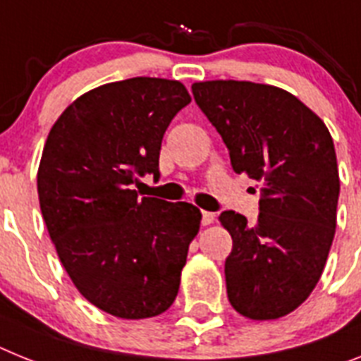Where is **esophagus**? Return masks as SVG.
<instances>
[{
  "mask_svg": "<svg viewBox=\"0 0 361 361\" xmlns=\"http://www.w3.org/2000/svg\"><path fill=\"white\" fill-rule=\"evenodd\" d=\"M214 222V213L211 211H202V224L204 226H211Z\"/></svg>",
  "mask_w": 361,
  "mask_h": 361,
  "instance_id": "obj_1",
  "label": "esophagus"
}]
</instances>
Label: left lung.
Returning a JSON list of instances; mask_svg holds the SVG:
<instances>
[{
  "instance_id": "left-lung-1",
  "label": "left lung",
  "mask_w": 361,
  "mask_h": 361,
  "mask_svg": "<svg viewBox=\"0 0 361 361\" xmlns=\"http://www.w3.org/2000/svg\"><path fill=\"white\" fill-rule=\"evenodd\" d=\"M233 171L260 183L255 224L224 211L233 238L227 298L244 317L279 319L316 288L336 233L340 174L329 128L298 97L247 80L192 84Z\"/></svg>"
}]
</instances>
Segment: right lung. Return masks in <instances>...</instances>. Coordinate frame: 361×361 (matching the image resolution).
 Instances as JSON below:
<instances>
[{"mask_svg": "<svg viewBox=\"0 0 361 361\" xmlns=\"http://www.w3.org/2000/svg\"><path fill=\"white\" fill-rule=\"evenodd\" d=\"M189 102L178 80L104 84L73 101L45 141L38 198L60 262L87 301L121 319L171 308L200 231L198 207L132 189L159 176L165 130Z\"/></svg>", "mask_w": 361, "mask_h": 361, "instance_id": "add662e5", "label": "right lung"}]
</instances>
